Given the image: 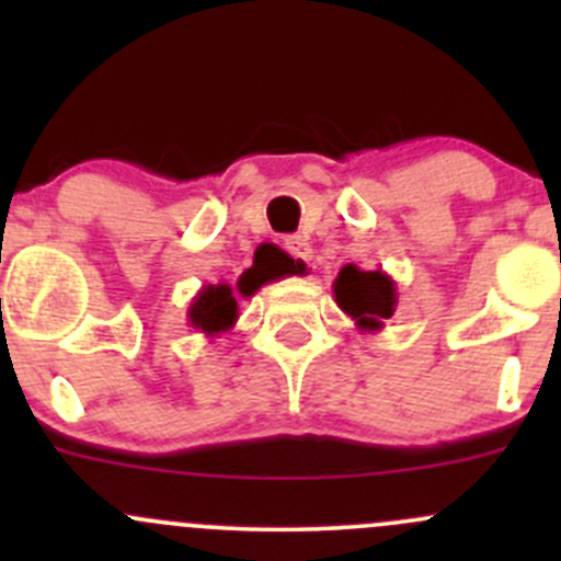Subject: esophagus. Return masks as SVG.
I'll use <instances>...</instances> for the list:
<instances>
[{
  "label": "esophagus",
  "instance_id": "1",
  "mask_svg": "<svg viewBox=\"0 0 561 561\" xmlns=\"http://www.w3.org/2000/svg\"><path fill=\"white\" fill-rule=\"evenodd\" d=\"M287 252H290L296 260H307V263L314 257L312 244H309V241L304 239V236H293V239L287 241Z\"/></svg>",
  "mask_w": 561,
  "mask_h": 561
}]
</instances>
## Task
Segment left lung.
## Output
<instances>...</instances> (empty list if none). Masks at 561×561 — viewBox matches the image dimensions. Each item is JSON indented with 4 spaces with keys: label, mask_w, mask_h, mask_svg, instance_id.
<instances>
[{
    "label": "left lung",
    "mask_w": 561,
    "mask_h": 561,
    "mask_svg": "<svg viewBox=\"0 0 561 561\" xmlns=\"http://www.w3.org/2000/svg\"><path fill=\"white\" fill-rule=\"evenodd\" d=\"M333 298L344 314L355 320L360 333H377L396 312V282L382 268L364 271L347 263L333 279Z\"/></svg>",
    "instance_id": "8db88e82"
}]
</instances>
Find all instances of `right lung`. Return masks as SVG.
<instances>
[{
    "mask_svg": "<svg viewBox=\"0 0 561 561\" xmlns=\"http://www.w3.org/2000/svg\"><path fill=\"white\" fill-rule=\"evenodd\" d=\"M265 282H268L265 276L244 274L239 279V285H236V290H239V296L249 298L254 296ZM236 290L230 285H225V282L201 287V293L192 298L190 309H186L190 325L195 328V331L206 333L208 339L219 336V333H228L230 328L236 325V320H239V301H236Z\"/></svg>",
    "mask_w": 561,
    "mask_h": 561,
    "instance_id": "obj_1",
    "label": "right lung"
}]
</instances>
